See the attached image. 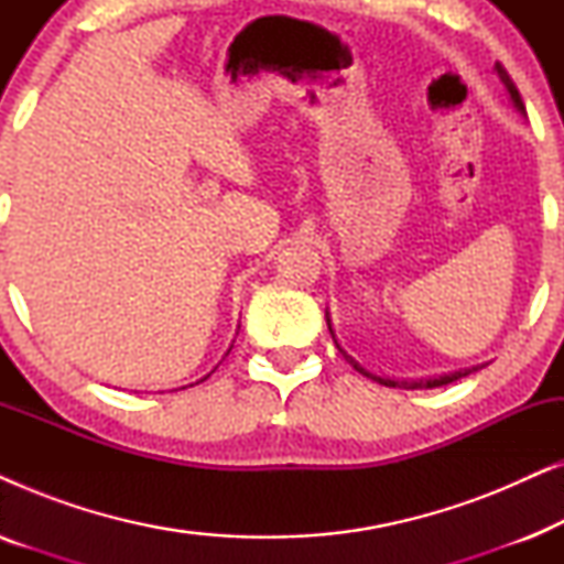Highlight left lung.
Here are the masks:
<instances>
[{
    "label": "left lung",
    "mask_w": 564,
    "mask_h": 564,
    "mask_svg": "<svg viewBox=\"0 0 564 564\" xmlns=\"http://www.w3.org/2000/svg\"><path fill=\"white\" fill-rule=\"evenodd\" d=\"M496 74L500 76V82H503V87H506V91H508V97H511V102H513V107L519 112H523V102H521V95H519V89L513 87V82H511V76L506 74V68L500 66V64H496ZM326 323H328V330H330V336H334V344L338 346V351L344 354L346 357V361H349V365L357 369V372H361L365 377H369V380H375V382H380V384H384V388H405V390H431V388H442V384H449V382H457L459 377H467V375H473V372H477V369H482L485 365H475V367H467V369H457V372H449V375H436V377H421V380H392V377H380V375H375V372H369V369H365L359 365L357 359L354 357H349V354H346L344 349H341V344L336 341V334H334V326H330V315H328V311H326Z\"/></svg>",
    "instance_id": "left-lung-1"
}]
</instances>
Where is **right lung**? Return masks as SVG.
<instances>
[{
    "label": "right lung",
    "mask_w": 564,
    "mask_h": 564,
    "mask_svg": "<svg viewBox=\"0 0 564 564\" xmlns=\"http://www.w3.org/2000/svg\"><path fill=\"white\" fill-rule=\"evenodd\" d=\"M205 377H210V375H205ZM205 377H203V380H205ZM203 380H199V382H203Z\"/></svg>",
    "instance_id": "1"
}]
</instances>
